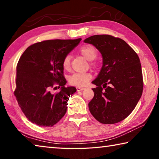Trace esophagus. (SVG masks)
I'll list each match as a JSON object with an SVG mask.
<instances>
[{
  "mask_svg": "<svg viewBox=\"0 0 159 159\" xmlns=\"http://www.w3.org/2000/svg\"><path fill=\"white\" fill-rule=\"evenodd\" d=\"M85 89V88H83V87H77L76 88L77 91H82Z\"/></svg>",
  "mask_w": 159,
  "mask_h": 159,
  "instance_id": "obj_1",
  "label": "esophagus"
}]
</instances>
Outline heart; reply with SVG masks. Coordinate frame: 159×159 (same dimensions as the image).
<instances>
[{
	"label": "heart",
	"mask_w": 159,
	"mask_h": 159,
	"mask_svg": "<svg viewBox=\"0 0 159 159\" xmlns=\"http://www.w3.org/2000/svg\"><path fill=\"white\" fill-rule=\"evenodd\" d=\"M80 52L88 61L95 60L98 55V52L95 48L92 45H85L80 49ZM62 66L65 70H69L71 66L70 56L66 55L62 61ZM92 76L89 73L74 74L68 78L69 83L76 86H84L91 79Z\"/></svg>",
	"instance_id": "obj_1"
}]
</instances>
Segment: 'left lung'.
I'll return each instance as SVG.
<instances>
[{
    "instance_id": "left-lung-1",
    "label": "left lung",
    "mask_w": 159,
    "mask_h": 159,
    "mask_svg": "<svg viewBox=\"0 0 159 159\" xmlns=\"http://www.w3.org/2000/svg\"><path fill=\"white\" fill-rule=\"evenodd\" d=\"M102 57V66L92 83L94 97L88 107L94 118L104 124L124 120L133 111L143 90L140 61L123 40L110 35H95L84 40Z\"/></svg>"
}]
</instances>
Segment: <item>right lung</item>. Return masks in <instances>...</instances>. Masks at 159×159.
I'll list each match as a JSON object with an SVG mask.
<instances>
[{"label": "right lung", "mask_w": 159, "mask_h": 159, "mask_svg": "<svg viewBox=\"0 0 159 159\" xmlns=\"http://www.w3.org/2000/svg\"><path fill=\"white\" fill-rule=\"evenodd\" d=\"M80 41L56 39L36 43L21 56L14 94L21 111L31 123L50 127L65 115L68 99L76 88L65 87L62 61ZM55 84L61 87L60 92L51 93L49 90Z\"/></svg>", "instance_id": "add662e5"}]
</instances>
